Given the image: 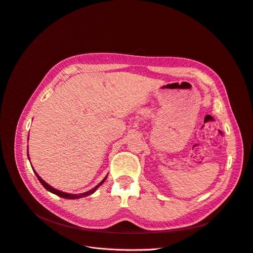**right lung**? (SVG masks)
Listing matches in <instances>:
<instances>
[{
    "label": "right lung",
    "instance_id": "add662e5",
    "mask_svg": "<svg viewBox=\"0 0 253 253\" xmlns=\"http://www.w3.org/2000/svg\"><path fill=\"white\" fill-rule=\"evenodd\" d=\"M29 135V133H28ZM27 156H28V154H27ZM28 159H29V156H28ZM32 165V163H31ZM33 170L35 171V173H36V175H37V177L39 179V181H40V183L43 186V188L46 189V190H48L49 192H51V193H53V194H55V195H57V196H59V197H62V198H65V199H79V198H83V197H85V196H88V195H92L93 193H95L96 192V190L104 183L105 182V180L107 179V175L104 177V179L95 187V188H93V189H91L90 191H86V192H84V193H82V194H69V193H65V192H62V191H60V190H57V189H55V188H53L52 186H50L49 184H47L46 182H44L42 177L38 174V172L34 169V168H33Z\"/></svg>",
    "mask_w": 253,
    "mask_h": 253
}]
</instances>
